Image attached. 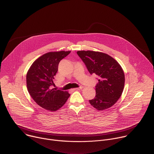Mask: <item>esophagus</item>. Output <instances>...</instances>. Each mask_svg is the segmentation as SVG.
I'll return each instance as SVG.
<instances>
[{
  "label": "esophagus",
  "instance_id": "34e87169",
  "mask_svg": "<svg viewBox=\"0 0 154 154\" xmlns=\"http://www.w3.org/2000/svg\"><path fill=\"white\" fill-rule=\"evenodd\" d=\"M83 89V87L82 86H80L79 88H74V89H72V91H78V90H81Z\"/></svg>",
  "mask_w": 154,
  "mask_h": 154
}]
</instances>
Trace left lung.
<instances>
[{
    "label": "left lung",
    "mask_w": 154,
    "mask_h": 154,
    "mask_svg": "<svg viewBox=\"0 0 154 154\" xmlns=\"http://www.w3.org/2000/svg\"><path fill=\"white\" fill-rule=\"evenodd\" d=\"M78 56L91 74L98 77L96 94L90 104L103 111L112 106L121 97L125 86V74L120 65L107 54L93 51H78Z\"/></svg>",
    "instance_id": "1"
}]
</instances>
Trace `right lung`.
Segmentation results:
<instances>
[{"label":"right lung","mask_w":154,"mask_h":154,"mask_svg":"<svg viewBox=\"0 0 154 154\" xmlns=\"http://www.w3.org/2000/svg\"><path fill=\"white\" fill-rule=\"evenodd\" d=\"M70 53V51L47 53L36 59L27 72L28 92L35 103L43 109L56 111L65 105L70 96L67 91L53 88L59 63Z\"/></svg>","instance_id":"obj_1"}]
</instances>
